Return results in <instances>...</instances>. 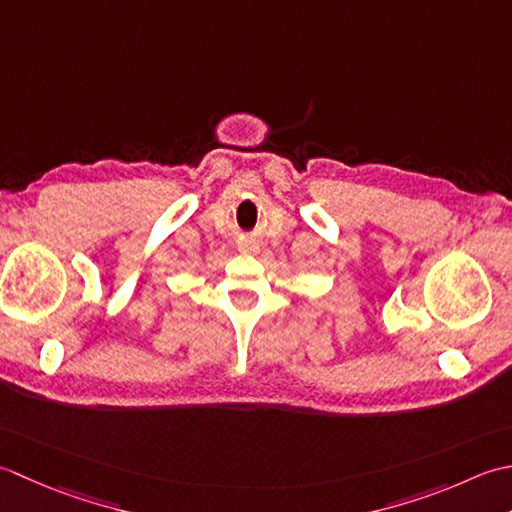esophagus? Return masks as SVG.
I'll return each instance as SVG.
<instances>
[{"instance_id": "obj_1", "label": "esophagus", "mask_w": 512, "mask_h": 512, "mask_svg": "<svg viewBox=\"0 0 512 512\" xmlns=\"http://www.w3.org/2000/svg\"><path fill=\"white\" fill-rule=\"evenodd\" d=\"M238 249L245 254H256V252H260V243L254 236H243L241 241H238Z\"/></svg>"}]
</instances>
